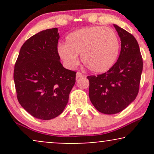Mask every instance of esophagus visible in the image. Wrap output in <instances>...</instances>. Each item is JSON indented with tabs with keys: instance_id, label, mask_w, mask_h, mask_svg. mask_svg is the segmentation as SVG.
<instances>
[{
	"instance_id": "1",
	"label": "esophagus",
	"mask_w": 154,
	"mask_h": 154,
	"mask_svg": "<svg viewBox=\"0 0 154 154\" xmlns=\"http://www.w3.org/2000/svg\"><path fill=\"white\" fill-rule=\"evenodd\" d=\"M83 76H84V75H83L81 73V72H77V74H76V77H77V78H80V77H82Z\"/></svg>"
}]
</instances>
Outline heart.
<instances>
[{
	"mask_svg": "<svg viewBox=\"0 0 154 154\" xmlns=\"http://www.w3.org/2000/svg\"><path fill=\"white\" fill-rule=\"evenodd\" d=\"M120 41L116 32L102 26L82 28L69 33L65 45H59L58 54L65 65L73 69L79 57L93 73H103L114 65L119 56Z\"/></svg>",
	"mask_w": 154,
	"mask_h": 154,
	"instance_id": "1",
	"label": "heart"
}]
</instances>
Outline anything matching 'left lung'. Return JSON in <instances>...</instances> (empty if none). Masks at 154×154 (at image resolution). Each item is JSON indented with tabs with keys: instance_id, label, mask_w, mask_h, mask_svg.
I'll return each mask as SVG.
<instances>
[{
	"instance_id": "1",
	"label": "left lung",
	"mask_w": 154,
	"mask_h": 154,
	"mask_svg": "<svg viewBox=\"0 0 154 154\" xmlns=\"http://www.w3.org/2000/svg\"><path fill=\"white\" fill-rule=\"evenodd\" d=\"M114 26L121 40L118 60L105 73L87 77L91 103L105 114L119 113L135 100L143 71L142 56L135 37L119 26Z\"/></svg>"
}]
</instances>
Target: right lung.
<instances>
[{
  "label": "right lung",
  "mask_w": 154,
  "mask_h": 154,
  "mask_svg": "<svg viewBox=\"0 0 154 154\" xmlns=\"http://www.w3.org/2000/svg\"><path fill=\"white\" fill-rule=\"evenodd\" d=\"M57 28L37 33L23 44L14 71L19 103L38 119L49 120L63 112L76 82L58 54Z\"/></svg>",
  "instance_id": "1"
}]
</instances>
